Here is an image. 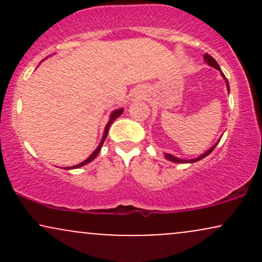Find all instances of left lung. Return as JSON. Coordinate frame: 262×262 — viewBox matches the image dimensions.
<instances>
[{
    "instance_id": "left-lung-1",
    "label": "left lung",
    "mask_w": 262,
    "mask_h": 262,
    "mask_svg": "<svg viewBox=\"0 0 262 262\" xmlns=\"http://www.w3.org/2000/svg\"><path fill=\"white\" fill-rule=\"evenodd\" d=\"M204 60H206V62L208 65H210V66H213V68H215L217 69V70H219V71H222L221 70V68H219V65H218V62L215 61L214 59L212 58V56L209 55V54H206V55H204ZM222 76L224 77V80H225V82H227V87H228V91H229V83H228V80L225 79V76H224V74L222 73ZM215 146H217V144H215V145H213L212 148H210L208 151H206L204 152L203 155H201V156H198V158H196V159H192V160H182V159H179V158H175V156L173 155H171V154H165V156H166V159L167 160H170V161H172V162H196V161H198V160H201V159H203V158H206L207 155H209L210 152L213 151V150H214V148Z\"/></svg>"
}]
</instances>
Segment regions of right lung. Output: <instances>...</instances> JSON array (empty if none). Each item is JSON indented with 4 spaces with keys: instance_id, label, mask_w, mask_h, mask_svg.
Instances as JSON below:
<instances>
[{
    "instance_id": "add662e5",
    "label": "right lung",
    "mask_w": 262,
    "mask_h": 262,
    "mask_svg": "<svg viewBox=\"0 0 262 262\" xmlns=\"http://www.w3.org/2000/svg\"><path fill=\"white\" fill-rule=\"evenodd\" d=\"M123 113V108H119V110H116L114 111V112L111 114V118H110V122L107 123V125H106V128H104V133H103V138H102V140H101V143H100V145H98V148L95 150V151L92 152L91 155L89 156V158L86 159L85 161H82L81 162V164H79V165H75V166H70V167H65L66 170H70V169H77V167H81V166H83V165H86V164H89V162H91L93 159L96 158V156L98 155V152H100V150H101V148H102V145H103V143H104V140H106V138H107V134H108V129H110V127H111V124H112V123L114 122V119H117L118 118L119 116H121V114Z\"/></svg>"
}]
</instances>
